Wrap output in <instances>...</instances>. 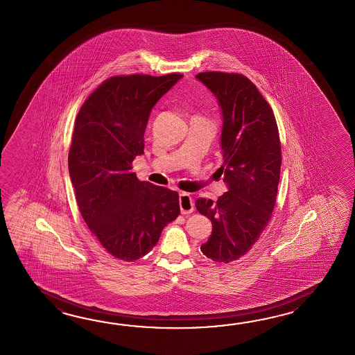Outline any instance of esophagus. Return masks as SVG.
<instances>
[{
	"label": "esophagus",
	"instance_id": "34e87169",
	"mask_svg": "<svg viewBox=\"0 0 355 355\" xmlns=\"http://www.w3.org/2000/svg\"><path fill=\"white\" fill-rule=\"evenodd\" d=\"M179 203H180V211L182 214H189L194 211L193 198L189 196L188 193H181L179 196Z\"/></svg>",
	"mask_w": 355,
	"mask_h": 355
}]
</instances>
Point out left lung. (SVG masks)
<instances>
[{
    "instance_id": "left-lung-1",
    "label": "left lung",
    "mask_w": 355,
    "mask_h": 355,
    "mask_svg": "<svg viewBox=\"0 0 355 355\" xmlns=\"http://www.w3.org/2000/svg\"><path fill=\"white\" fill-rule=\"evenodd\" d=\"M196 77L222 110L223 165L218 171L227 184L217 202L196 199V209L213 227L200 250L227 264L250 251L272 218L282 165L279 132L272 107L248 77L214 71Z\"/></svg>"
}]
</instances>
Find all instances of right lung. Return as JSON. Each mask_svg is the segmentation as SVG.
I'll return each instance as SVG.
<instances>
[{
    "instance_id": "right-lung-1",
    "label": "right lung",
    "mask_w": 355,
    "mask_h": 355,
    "mask_svg": "<svg viewBox=\"0 0 355 355\" xmlns=\"http://www.w3.org/2000/svg\"><path fill=\"white\" fill-rule=\"evenodd\" d=\"M181 77L114 76L86 98L76 116L68 152L76 200L101 246L123 261L147 255L180 214L179 194L138 180L132 162L144 153L152 107Z\"/></svg>"
}]
</instances>
